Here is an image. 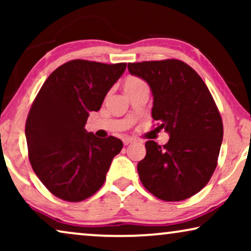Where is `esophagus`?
<instances>
[{
	"label": "esophagus",
	"mask_w": 251,
	"mask_h": 251,
	"mask_svg": "<svg viewBox=\"0 0 251 251\" xmlns=\"http://www.w3.org/2000/svg\"><path fill=\"white\" fill-rule=\"evenodd\" d=\"M135 142L136 140L131 138V137H126V138H123V144H125V145H129V144H132Z\"/></svg>",
	"instance_id": "esophagus-1"
}]
</instances>
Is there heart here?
I'll return each instance as SVG.
<instances>
[{"instance_id":"1","label":"heart","mask_w":251,"mask_h":251,"mask_svg":"<svg viewBox=\"0 0 251 251\" xmlns=\"http://www.w3.org/2000/svg\"><path fill=\"white\" fill-rule=\"evenodd\" d=\"M143 80H140L139 77H136V76H129L128 78L126 80V83H125V88L126 89H129V88H136V87H140V85H144Z\"/></svg>"}]
</instances>
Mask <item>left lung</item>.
<instances>
[{
  "label": "left lung",
  "instance_id": "8db88e82",
  "mask_svg": "<svg viewBox=\"0 0 251 251\" xmlns=\"http://www.w3.org/2000/svg\"><path fill=\"white\" fill-rule=\"evenodd\" d=\"M130 74L150 85L152 116L169 133L166 145L146 142L137 170L144 187L163 201H181L200 192L214 174L223 140V121L203 80L178 59L129 63Z\"/></svg>",
  "mask_w": 251,
  "mask_h": 251
}]
</instances>
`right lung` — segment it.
Segmentation results:
<instances>
[{"label": "right lung", "mask_w": 251, "mask_h": 251, "mask_svg": "<svg viewBox=\"0 0 251 251\" xmlns=\"http://www.w3.org/2000/svg\"><path fill=\"white\" fill-rule=\"evenodd\" d=\"M126 67L71 60L49 75L34 99L25 128L29 162L54 197L80 202L104 184L123 143L113 136L98 138L84 126Z\"/></svg>", "instance_id": "right-lung-1"}]
</instances>
